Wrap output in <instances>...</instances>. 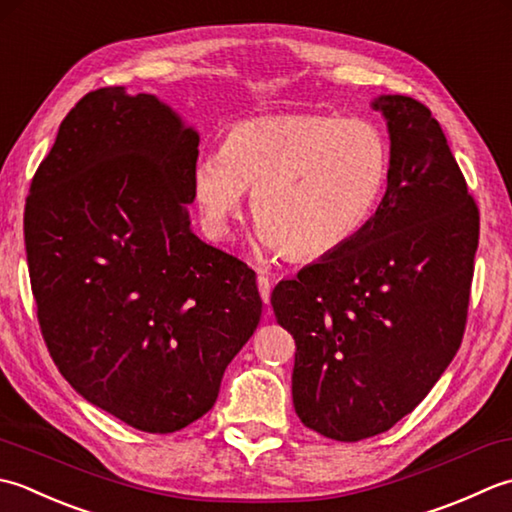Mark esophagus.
Wrapping results in <instances>:
<instances>
[{
  "mask_svg": "<svg viewBox=\"0 0 512 512\" xmlns=\"http://www.w3.org/2000/svg\"><path fill=\"white\" fill-rule=\"evenodd\" d=\"M258 291L260 298H263L265 305H269V296H271V280L267 276H258Z\"/></svg>",
  "mask_w": 512,
  "mask_h": 512,
  "instance_id": "34e87169",
  "label": "esophagus"
}]
</instances>
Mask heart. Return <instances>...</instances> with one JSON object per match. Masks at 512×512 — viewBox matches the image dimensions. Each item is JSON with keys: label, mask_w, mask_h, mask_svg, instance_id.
Segmentation results:
<instances>
[{"label": "heart", "mask_w": 512, "mask_h": 512, "mask_svg": "<svg viewBox=\"0 0 512 512\" xmlns=\"http://www.w3.org/2000/svg\"><path fill=\"white\" fill-rule=\"evenodd\" d=\"M391 148L378 125L336 114H285L232 125L221 152L198 156L192 196L207 234L232 232L254 192L258 241L296 260L351 245L387 192Z\"/></svg>", "instance_id": "b5f03b06"}]
</instances>
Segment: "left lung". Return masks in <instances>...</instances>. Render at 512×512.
<instances>
[{"instance_id": "left-lung-1", "label": "left lung", "mask_w": 512, "mask_h": 512, "mask_svg": "<svg viewBox=\"0 0 512 512\" xmlns=\"http://www.w3.org/2000/svg\"><path fill=\"white\" fill-rule=\"evenodd\" d=\"M391 176L364 232L280 280L271 307L296 340L302 424L338 442L389 431L420 404L464 336L479 212L420 101L380 95Z\"/></svg>"}]
</instances>
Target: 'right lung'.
I'll list each match as a JSON object with an SVG mask.
<instances>
[{
	"mask_svg": "<svg viewBox=\"0 0 512 512\" xmlns=\"http://www.w3.org/2000/svg\"><path fill=\"white\" fill-rule=\"evenodd\" d=\"M198 132L156 95L88 92L30 183L37 318L83 400L148 433L212 409L263 300L243 260L190 227Z\"/></svg>",
	"mask_w": 512,
	"mask_h": 512,
	"instance_id": "right-lung-1",
	"label": "right lung"
}]
</instances>
